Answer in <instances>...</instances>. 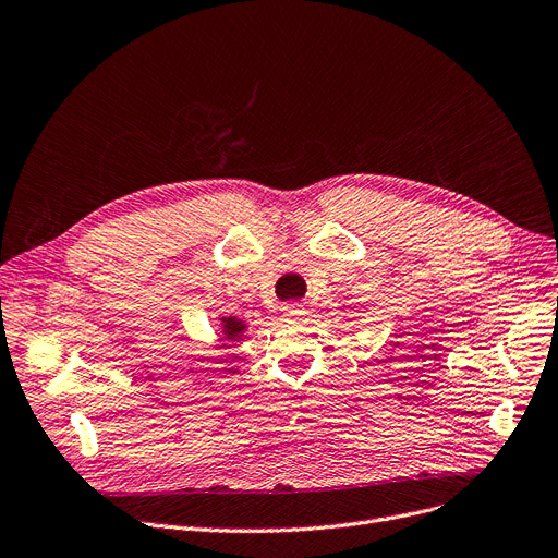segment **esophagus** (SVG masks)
Segmentation results:
<instances>
[{
  "label": "esophagus",
  "instance_id": "obj_1",
  "mask_svg": "<svg viewBox=\"0 0 558 558\" xmlns=\"http://www.w3.org/2000/svg\"><path fill=\"white\" fill-rule=\"evenodd\" d=\"M303 305L301 303H284L282 305V318L289 320V324H299V320H303Z\"/></svg>",
  "mask_w": 558,
  "mask_h": 558
}]
</instances>
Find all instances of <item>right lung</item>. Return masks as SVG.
<instances>
[{
  "instance_id": "obj_1",
  "label": "right lung",
  "mask_w": 558,
  "mask_h": 558,
  "mask_svg": "<svg viewBox=\"0 0 558 558\" xmlns=\"http://www.w3.org/2000/svg\"><path fill=\"white\" fill-rule=\"evenodd\" d=\"M223 328L228 330V337L232 339V337H238V335L242 332V328H244V326H242V320H234V318H228V320H226V326H223Z\"/></svg>"
}]
</instances>
